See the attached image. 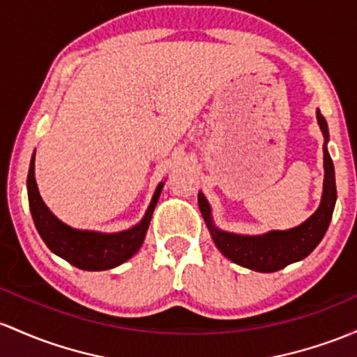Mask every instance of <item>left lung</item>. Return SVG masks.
Masks as SVG:
<instances>
[{"label": "left lung", "instance_id": "1", "mask_svg": "<svg viewBox=\"0 0 357 357\" xmlns=\"http://www.w3.org/2000/svg\"><path fill=\"white\" fill-rule=\"evenodd\" d=\"M324 144V191L322 202L315 213L301 225L289 230H271L262 236H238V234L223 232L213 225L210 213V205L202 193L198 195V205L208 227L211 238L220 252L238 266L254 269L259 273H274L287 268L291 262L301 261L312 252L322 241L334 213L337 190H335V172L331 154L327 151L328 128L327 121L320 109H317Z\"/></svg>", "mask_w": 357, "mask_h": 357}]
</instances>
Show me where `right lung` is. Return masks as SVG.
<instances>
[{
    "mask_svg": "<svg viewBox=\"0 0 357 357\" xmlns=\"http://www.w3.org/2000/svg\"><path fill=\"white\" fill-rule=\"evenodd\" d=\"M164 183H159L144 218L132 229L116 234H101L91 230H77L66 225L52 213L38 193L35 181V152L30 160L26 190L30 211L42 241L54 254L84 271H105L130 259L146 238L149 223L154 213Z\"/></svg>",
    "mask_w": 357,
    "mask_h": 357,
    "instance_id": "add662e5",
    "label": "right lung"
}]
</instances>
